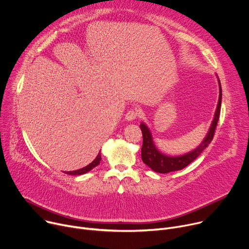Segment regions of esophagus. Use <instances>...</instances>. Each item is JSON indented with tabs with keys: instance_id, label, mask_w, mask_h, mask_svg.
Returning <instances> with one entry per match:
<instances>
[{
	"instance_id": "obj_1",
	"label": "esophagus",
	"mask_w": 249,
	"mask_h": 249,
	"mask_svg": "<svg viewBox=\"0 0 249 249\" xmlns=\"http://www.w3.org/2000/svg\"><path fill=\"white\" fill-rule=\"evenodd\" d=\"M137 117H138V112L135 110H129L125 115V119L127 121H133L137 119Z\"/></svg>"
}]
</instances>
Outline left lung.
Masks as SVG:
<instances>
[{
  "label": "left lung",
  "mask_w": 249,
  "mask_h": 249,
  "mask_svg": "<svg viewBox=\"0 0 249 249\" xmlns=\"http://www.w3.org/2000/svg\"><path fill=\"white\" fill-rule=\"evenodd\" d=\"M219 82V89H220V94H219V101L217 105V109L215 111L214 119L212 121V124L210 126V129L202 141V143L193 151L177 157H171L166 156L159 151V149L156 147L155 142L152 136V133L148 126L142 122L140 125V128L142 130V134H143V146H142V160H143L144 163H146L151 169H153L156 172L159 173H168L171 171L180 170L186 167L189 163H191L194 160H196L201 153L209 146L211 141L214 138L215 130L220 118V112H221V104H222V88H221V82L218 78Z\"/></svg>",
  "instance_id": "1"
}]
</instances>
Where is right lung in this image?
Wrapping results in <instances>:
<instances>
[{
	"mask_svg": "<svg viewBox=\"0 0 249 249\" xmlns=\"http://www.w3.org/2000/svg\"><path fill=\"white\" fill-rule=\"evenodd\" d=\"M100 160H101V155H100V153H98V155L96 156L94 160L92 162H90L89 165H87L83 168L77 169V170H73V171H65V173L69 174V175H82V174H85V173L90 171L93 167L97 166L100 163Z\"/></svg>",
	"mask_w": 249,
	"mask_h": 249,
	"instance_id": "1",
	"label": "right lung"
}]
</instances>
